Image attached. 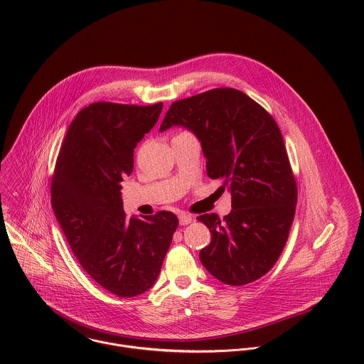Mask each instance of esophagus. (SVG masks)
Masks as SVG:
<instances>
[{
    "instance_id": "esophagus-1",
    "label": "esophagus",
    "mask_w": 364,
    "mask_h": 364,
    "mask_svg": "<svg viewBox=\"0 0 364 364\" xmlns=\"http://www.w3.org/2000/svg\"><path fill=\"white\" fill-rule=\"evenodd\" d=\"M191 221H192V215L191 214H188V213H181L179 214V224L181 225H186Z\"/></svg>"
}]
</instances>
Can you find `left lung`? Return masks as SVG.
Returning <instances> with one entry per match:
<instances>
[{
	"instance_id": "left-lung-1",
	"label": "left lung",
	"mask_w": 364,
	"mask_h": 364,
	"mask_svg": "<svg viewBox=\"0 0 364 364\" xmlns=\"http://www.w3.org/2000/svg\"><path fill=\"white\" fill-rule=\"evenodd\" d=\"M191 130L206 156L208 178L231 192L230 214H202L211 241L199 254L211 276L242 286L266 274L279 259L297 205V185L280 129L247 94L215 88L168 109L159 132Z\"/></svg>"
}]
</instances>
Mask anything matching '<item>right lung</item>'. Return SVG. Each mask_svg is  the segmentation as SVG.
Wrapping results in <instances>:
<instances>
[{"label": "right lung", "instance_id": "right-lung-1", "mask_svg": "<svg viewBox=\"0 0 364 364\" xmlns=\"http://www.w3.org/2000/svg\"><path fill=\"white\" fill-rule=\"evenodd\" d=\"M162 104L95 102L71 122L52 179L54 215L84 270L107 291L134 297L153 287L178 227L171 211L127 218L122 182Z\"/></svg>", "mask_w": 364, "mask_h": 364}]
</instances>
